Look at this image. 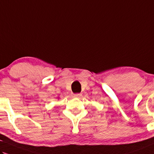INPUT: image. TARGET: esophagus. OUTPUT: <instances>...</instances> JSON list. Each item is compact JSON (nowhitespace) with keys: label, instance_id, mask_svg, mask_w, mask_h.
I'll return each mask as SVG.
<instances>
[{"label":"esophagus","instance_id":"obj_1","mask_svg":"<svg viewBox=\"0 0 154 154\" xmlns=\"http://www.w3.org/2000/svg\"><path fill=\"white\" fill-rule=\"evenodd\" d=\"M81 96H82V95H81V94H73L74 97H76V98H81Z\"/></svg>","mask_w":154,"mask_h":154}]
</instances>
